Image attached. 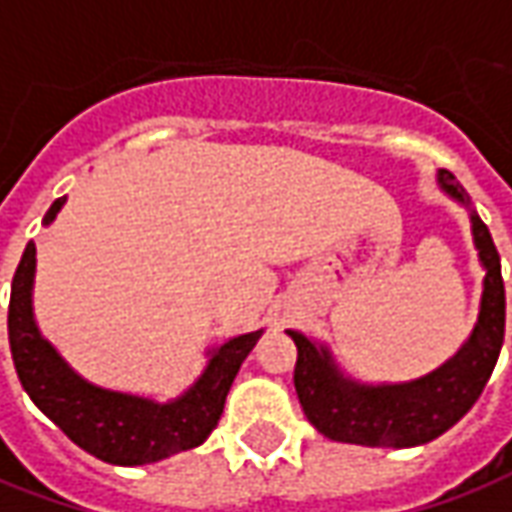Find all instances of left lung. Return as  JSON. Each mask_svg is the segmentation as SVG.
<instances>
[{"mask_svg": "<svg viewBox=\"0 0 512 512\" xmlns=\"http://www.w3.org/2000/svg\"><path fill=\"white\" fill-rule=\"evenodd\" d=\"M438 185L443 194L468 210L474 246L485 268L477 324L468 341L443 366L418 380L382 385L346 377L324 343L288 330L299 352L293 368L296 396L307 421L330 441L393 449L435 441L474 407L499 360L505 341V282L499 252L455 174L441 169Z\"/></svg>", "mask_w": 512, "mask_h": 512, "instance_id": "obj_1", "label": "left lung"}]
</instances>
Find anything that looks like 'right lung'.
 I'll return each mask as SVG.
<instances>
[{
  "mask_svg": "<svg viewBox=\"0 0 512 512\" xmlns=\"http://www.w3.org/2000/svg\"><path fill=\"white\" fill-rule=\"evenodd\" d=\"M66 196L46 210L44 227L57 219ZM35 244H27L10 285L7 335L21 388L35 407L88 455L113 466H146L163 457L194 449L216 430L224 399L246 355L263 330L246 332L207 349V366L199 380L177 399L157 402L149 396L110 391L88 382L46 341L32 313Z\"/></svg>",
  "mask_w": 512,
  "mask_h": 512,
  "instance_id": "add662e5",
  "label": "right lung"
}]
</instances>
